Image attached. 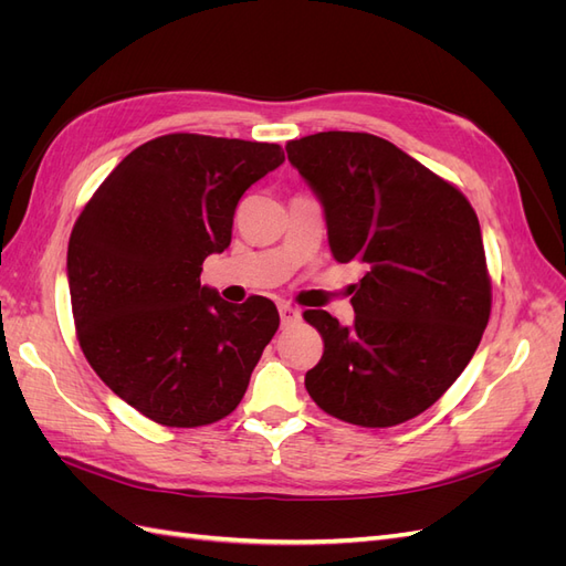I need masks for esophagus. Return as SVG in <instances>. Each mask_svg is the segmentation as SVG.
I'll use <instances>...</instances> for the list:
<instances>
[{"label":"esophagus","instance_id":"obj_1","mask_svg":"<svg viewBox=\"0 0 566 566\" xmlns=\"http://www.w3.org/2000/svg\"><path fill=\"white\" fill-rule=\"evenodd\" d=\"M279 314H281V323L285 325H295V323H300V318H302V314L295 310L293 304H287V302H281L279 304Z\"/></svg>","mask_w":566,"mask_h":566}]
</instances>
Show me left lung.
<instances>
[{
  "instance_id": "obj_1",
  "label": "left lung",
  "mask_w": 566,
  "mask_h": 566,
  "mask_svg": "<svg viewBox=\"0 0 566 566\" xmlns=\"http://www.w3.org/2000/svg\"><path fill=\"white\" fill-rule=\"evenodd\" d=\"M285 150L323 202L335 260L366 269L349 328L304 312L323 337L306 391L337 420L401 424L458 380L484 335L491 279L479 219L451 181L380 136L318 132Z\"/></svg>"
}]
</instances>
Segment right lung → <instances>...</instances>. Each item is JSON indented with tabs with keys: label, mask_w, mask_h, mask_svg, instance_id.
Masks as SVG:
<instances>
[{
	"label": "right lung",
	"mask_w": 566,
	"mask_h": 566,
	"mask_svg": "<svg viewBox=\"0 0 566 566\" xmlns=\"http://www.w3.org/2000/svg\"><path fill=\"white\" fill-rule=\"evenodd\" d=\"M283 160L279 144L165 134L134 148L75 221L67 285L82 354L153 422L227 418L279 331L271 300L229 304L200 271L229 248L238 200Z\"/></svg>",
	"instance_id": "obj_1"
}]
</instances>
